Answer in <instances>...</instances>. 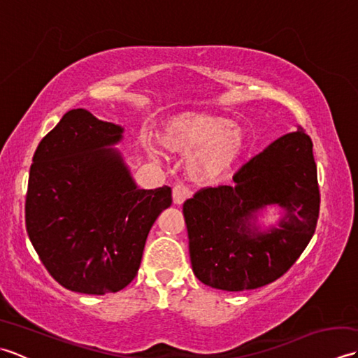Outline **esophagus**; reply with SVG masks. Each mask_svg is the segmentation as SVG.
Returning <instances> with one entry per match:
<instances>
[{
    "label": "esophagus",
    "mask_w": 358,
    "mask_h": 358,
    "mask_svg": "<svg viewBox=\"0 0 358 358\" xmlns=\"http://www.w3.org/2000/svg\"><path fill=\"white\" fill-rule=\"evenodd\" d=\"M191 195H192L191 189H189L186 185L178 183V185H175L172 189V199H173L175 204L185 203Z\"/></svg>",
    "instance_id": "esophagus-1"
}]
</instances>
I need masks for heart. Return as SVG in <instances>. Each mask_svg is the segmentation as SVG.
I'll return each mask as SVG.
<instances>
[{"label": "heart", "mask_w": 358, "mask_h": 358, "mask_svg": "<svg viewBox=\"0 0 358 358\" xmlns=\"http://www.w3.org/2000/svg\"><path fill=\"white\" fill-rule=\"evenodd\" d=\"M158 143L173 154H191L189 172L200 183H214L231 169L245 148V132L229 118L203 112L172 117Z\"/></svg>", "instance_id": "obj_1"}]
</instances>
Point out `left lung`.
I'll return each mask as SVG.
<instances>
[{
  "instance_id": "8db88e82",
  "label": "left lung",
  "mask_w": 358,
  "mask_h": 358,
  "mask_svg": "<svg viewBox=\"0 0 358 358\" xmlns=\"http://www.w3.org/2000/svg\"><path fill=\"white\" fill-rule=\"evenodd\" d=\"M234 186L206 187L183 204L192 271L222 291L272 283L296 262L313 238L320 191L313 141L303 127L280 136L234 175ZM277 203L278 228L262 233L256 212Z\"/></svg>"
}]
</instances>
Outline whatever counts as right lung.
<instances>
[{
	"instance_id": "right-lung-1",
	"label": "right lung",
	"mask_w": 358,
	"mask_h": 358,
	"mask_svg": "<svg viewBox=\"0 0 358 358\" xmlns=\"http://www.w3.org/2000/svg\"><path fill=\"white\" fill-rule=\"evenodd\" d=\"M124 129L72 109L38 144L26 229L40 260L73 292H118L138 272L148 234L172 204L169 186L140 189L117 149Z\"/></svg>"
}]
</instances>
